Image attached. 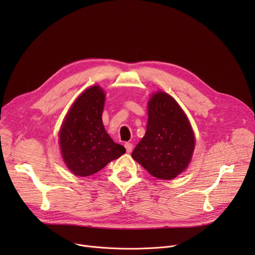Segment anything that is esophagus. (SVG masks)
<instances>
[{
	"label": "esophagus",
	"mask_w": 255,
	"mask_h": 255,
	"mask_svg": "<svg viewBox=\"0 0 255 255\" xmlns=\"http://www.w3.org/2000/svg\"><path fill=\"white\" fill-rule=\"evenodd\" d=\"M125 148H126L127 153H131L132 150H133V145H132V143H130V142H126V143H125Z\"/></svg>",
	"instance_id": "1"
}]
</instances>
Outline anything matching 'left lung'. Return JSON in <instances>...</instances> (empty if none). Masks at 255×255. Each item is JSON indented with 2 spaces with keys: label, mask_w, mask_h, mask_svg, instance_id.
<instances>
[{
  "label": "left lung",
  "mask_w": 255,
  "mask_h": 255,
  "mask_svg": "<svg viewBox=\"0 0 255 255\" xmlns=\"http://www.w3.org/2000/svg\"><path fill=\"white\" fill-rule=\"evenodd\" d=\"M195 146L189 120L178 102L164 92L148 102V125L132 158L160 180L175 179L189 165Z\"/></svg>",
  "instance_id": "8db88e82"
}]
</instances>
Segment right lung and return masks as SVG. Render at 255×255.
Here are the masks:
<instances>
[{"label":"right lung","instance_id":"1","mask_svg":"<svg viewBox=\"0 0 255 255\" xmlns=\"http://www.w3.org/2000/svg\"><path fill=\"white\" fill-rule=\"evenodd\" d=\"M105 94L99 86L87 89L74 101L59 136L64 162L78 177H88L125 154L123 145L107 134L102 123Z\"/></svg>","mask_w":255,"mask_h":255}]
</instances>
